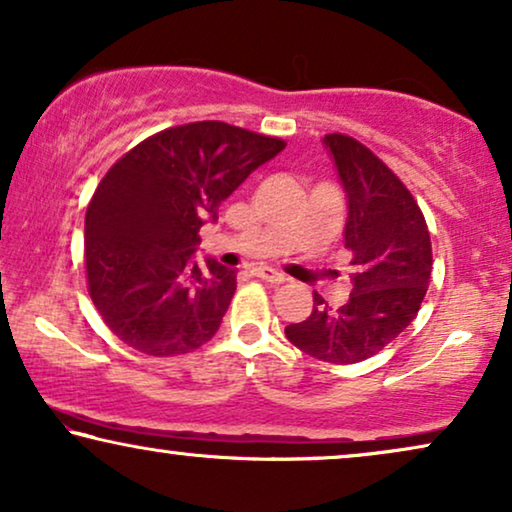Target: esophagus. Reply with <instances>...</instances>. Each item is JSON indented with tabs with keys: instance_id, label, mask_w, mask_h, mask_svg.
I'll use <instances>...</instances> for the list:
<instances>
[{
	"instance_id": "34e87169",
	"label": "esophagus",
	"mask_w": 512,
	"mask_h": 512,
	"mask_svg": "<svg viewBox=\"0 0 512 512\" xmlns=\"http://www.w3.org/2000/svg\"><path fill=\"white\" fill-rule=\"evenodd\" d=\"M252 276H257V278H262V281H269V283H285V276L283 274H278L276 269H271V267H252Z\"/></svg>"
}]
</instances>
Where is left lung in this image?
Returning <instances> with one entry per match:
<instances>
[{
	"instance_id": "8db88e82",
	"label": "left lung",
	"mask_w": 512,
	"mask_h": 512,
	"mask_svg": "<svg viewBox=\"0 0 512 512\" xmlns=\"http://www.w3.org/2000/svg\"><path fill=\"white\" fill-rule=\"evenodd\" d=\"M325 145L349 199L344 243L353 290L339 309L313 292L309 318L285 327V337L311 358L351 365L372 358L417 318L433 250L417 199L370 147L344 133H327Z\"/></svg>"
}]
</instances>
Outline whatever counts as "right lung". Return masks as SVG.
Listing matches in <instances>:
<instances>
[{
	"instance_id": "right-lung-1",
	"label": "right lung",
	"mask_w": 512,
	"mask_h": 512,
	"mask_svg": "<svg viewBox=\"0 0 512 512\" xmlns=\"http://www.w3.org/2000/svg\"><path fill=\"white\" fill-rule=\"evenodd\" d=\"M285 140L224 121L149 135L107 170L86 208V283L100 318L154 358L213 339L236 292V269L194 262L206 220Z\"/></svg>"
}]
</instances>
